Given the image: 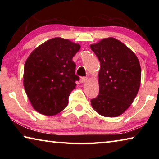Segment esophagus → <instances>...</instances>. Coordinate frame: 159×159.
I'll return each instance as SVG.
<instances>
[{"label":"esophagus","mask_w":159,"mask_h":159,"mask_svg":"<svg viewBox=\"0 0 159 159\" xmlns=\"http://www.w3.org/2000/svg\"><path fill=\"white\" fill-rule=\"evenodd\" d=\"M88 80V78L87 77H82L81 79H80V82L83 83H85Z\"/></svg>","instance_id":"34e87169"}]
</instances>
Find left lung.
Here are the masks:
<instances>
[{
  "label": "left lung",
  "mask_w": 159,
  "mask_h": 159,
  "mask_svg": "<svg viewBox=\"0 0 159 159\" xmlns=\"http://www.w3.org/2000/svg\"><path fill=\"white\" fill-rule=\"evenodd\" d=\"M90 48L100 62L99 95L91 105L99 114L117 117L123 114L138 95L141 82L138 58L130 48L114 38L102 39Z\"/></svg>",
  "instance_id": "8db88e82"
}]
</instances>
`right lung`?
<instances>
[{
  "mask_svg": "<svg viewBox=\"0 0 159 159\" xmlns=\"http://www.w3.org/2000/svg\"><path fill=\"white\" fill-rule=\"evenodd\" d=\"M80 48L79 43L56 37L40 45L29 55L25 64L23 83L36 111L54 116L67 106L76 80H79L72 59Z\"/></svg>",
  "mask_w": 159,
  "mask_h": 159,
  "instance_id": "1",
  "label": "right lung"
}]
</instances>
